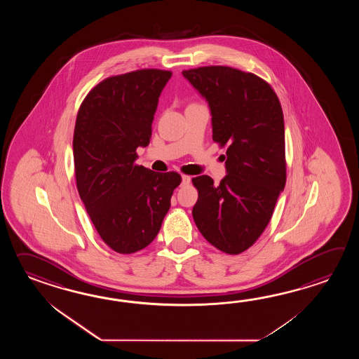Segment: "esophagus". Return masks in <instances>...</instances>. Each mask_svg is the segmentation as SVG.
<instances>
[{"label": "esophagus", "mask_w": 359, "mask_h": 359, "mask_svg": "<svg viewBox=\"0 0 359 359\" xmlns=\"http://www.w3.org/2000/svg\"><path fill=\"white\" fill-rule=\"evenodd\" d=\"M181 180H182V181H181V184H182V186H187V184H190V182H191L190 177L182 176V177H181Z\"/></svg>", "instance_id": "obj_1"}]
</instances>
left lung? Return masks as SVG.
Instances as JSON below:
<instances>
[{
    "label": "left lung",
    "mask_w": 359,
    "mask_h": 359,
    "mask_svg": "<svg viewBox=\"0 0 359 359\" xmlns=\"http://www.w3.org/2000/svg\"><path fill=\"white\" fill-rule=\"evenodd\" d=\"M182 74L208 102L214 141L227 146V175L219 184L205 175L192 180L198 191L192 217L210 244L240 254L263 233L285 189L281 104L271 86L252 73L203 67Z\"/></svg>",
    "instance_id": "1"
}]
</instances>
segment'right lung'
Listing matches in <instances>:
<instances>
[{"instance_id": "right-lung-1", "label": "right lung", "mask_w": 359, "mask_h": 359, "mask_svg": "<svg viewBox=\"0 0 359 359\" xmlns=\"http://www.w3.org/2000/svg\"><path fill=\"white\" fill-rule=\"evenodd\" d=\"M170 72L142 69L110 76L92 90L76 115L73 156L76 189L95 229L121 254L153 243L181 183L176 172L136 165L146 147Z\"/></svg>"}]
</instances>
